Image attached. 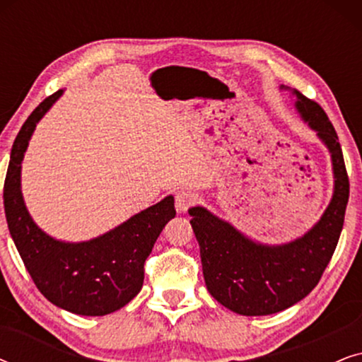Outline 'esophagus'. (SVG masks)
Wrapping results in <instances>:
<instances>
[{"instance_id":"1","label":"esophagus","mask_w":362,"mask_h":362,"mask_svg":"<svg viewBox=\"0 0 362 362\" xmlns=\"http://www.w3.org/2000/svg\"><path fill=\"white\" fill-rule=\"evenodd\" d=\"M197 201V194H194L192 191H177L176 192V209L177 212H186L192 204H196Z\"/></svg>"}]
</instances>
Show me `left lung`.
Here are the masks:
<instances>
[{
  "instance_id": "8db88e82",
  "label": "left lung",
  "mask_w": 362,
  "mask_h": 362,
  "mask_svg": "<svg viewBox=\"0 0 362 362\" xmlns=\"http://www.w3.org/2000/svg\"><path fill=\"white\" fill-rule=\"evenodd\" d=\"M280 88L291 92L301 120L316 132L331 155L333 196L320 221L298 239L269 245L242 234L206 207L187 211L207 290L222 306L244 316L279 313L315 288L338 245L349 199L348 173L333 123L303 93L285 86Z\"/></svg>"
}]
</instances>
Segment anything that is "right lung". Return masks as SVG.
Returning <instances> with one entry per match:
<instances>
[{"label": "right lung", "instance_id": "1", "mask_svg": "<svg viewBox=\"0 0 362 362\" xmlns=\"http://www.w3.org/2000/svg\"><path fill=\"white\" fill-rule=\"evenodd\" d=\"M62 93L57 90L39 103L14 140L4 181V212L9 234L39 291L71 313L103 316L140 293L145 260L163 227L176 216L175 197L166 196L90 240L66 242L46 234L24 204L21 163L34 128Z\"/></svg>", "mask_w": 362, "mask_h": 362}]
</instances>
